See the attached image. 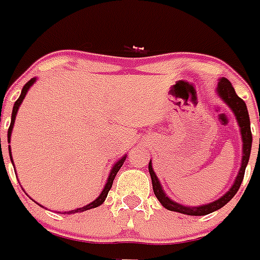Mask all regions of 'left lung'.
Masks as SVG:
<instances>
[{
    "mask_svg": "<svg viewBox=\"0 0 260 260\" xmlns=\"http://www.w3.org/2000/svg\"><path fill=\"white\" fill-rule=\"evenodd\" d=\"M217 94L220 95V98H221L222 101L225 102L226 105L232 109V112H234L235 116H236L239 126H240V134H242L243 140V156L242 166H240L238 177L235 179L232 187H231L222 197L216 200V201L201 206H185L181 205V204H178V202L173 201V200H170V198L167 197L166 193H165V190L162 189V185H160L158 177H156V174L154 173V169H152V165H151L150 160V163H148V171H150L151 181H152V189H154V193L155 196H156V198L159 200V202H160L166 209L173 210V212H178V213L189 214V216H205V214L212 213L214 210L220 209V208H222L224 205H226V204L234 198L235 194L238 193L239 187L242 185L247 163H248V159H250L251 146H252V134H251L250 116H248V110H247L246 102L243 101L242 98L236 94L234 86H232V83H231L226 78H221L218 81Z\"/></svg>",
    "mask_w": 260,
    "mask_h": 260,
    "instance_id": "obj_1",
    "label": "left lung"
}]
</instances>
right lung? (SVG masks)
<instances>
[{"mask_svg":"<svg viewBox=\"0 0 260 260\" xmlns=\"http://www.w3.org/2000/svg\"><path fill=\"white\" fill-rule=\"evenodd\" d=\"M35 81H36V78H32L30 81H28V82L24 85V87H22L21 90V94H20V97H18V100L16 102H14V106H13V112H12V121H10V126L9 129H8V143H10V135H12V129H13V125H14V120H16V114H17V110L18 108H20V105H21L22 100L25 98L26 95V91L29 90V87L32 86L35 83ZM9 154H10V146H9ZM126 159V155L125 156H122L118 162L114 163V166L112 167V170H110V174L109 177H108V181H106V185L105 187H104V190L101 191V194L98 196L95 200H94L93 202H90L89 205L83 206V208H78V209H74V210H70V212H64V213L67 214H71V213H78V212H85V210H89V209H93V208H97V206H100L102 204V202L105 201L106 196H108V193H109L110 187H112V185H113V179L116 178V174L118 173V170L121 169L122 163L125 162ZM10 160H12V154H10ZM12 163H13V160H12Z\"/></svg>","mask_w":260,"mask_h":260,"instance_id":"obj_1","label":"right lung"}]
</instances>
